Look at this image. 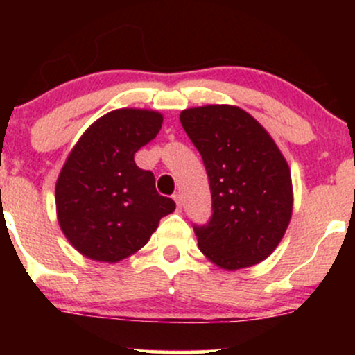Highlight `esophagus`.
<instances>
[{"mask_svg": "<svg viewBox=\"0 0 355 355\" xmlns=\"http://www.w3.org/2000/svg\"><path fill=\"white\" fill-rule=\"evenodd\" d=\"M173 200L177 203V210H182V195L180 193H175L173 195Z\"/></svg>", "mask_w": 355, "mask_h": 355, "instance_id": "1", "label": "esophagus"}]
</instances>
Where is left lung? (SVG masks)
I'll return each instance as SVG.
<instances>
[{"label": "left lung", "instance_id": "obj_1", "mask_svg": "<svg viewBox=\"0 0 355 355\" xmlns=\"http://www.w3.org/2000/svg\"><path fill=\"white\" fill-rule=\"evenodd\" d=\"M209 175L211 217L193 225L198 247L227 270L267 259L292 215L287 162L262 125L242 108L207 105L180 113Z\"/></svg>", "mask_w": 355, "mask_h": 355}]
</instances>
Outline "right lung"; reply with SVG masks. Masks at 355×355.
<instances>
[{
	"instance_id": "add662e5",
	"label": "right lung",
	"mask_w": 355,
	"mask_h": 355,
	"mask_svg": "<svg viewBox=\"0 0 355 355\" xmlns=\"http://www.w3.org/2000/svg\"><path fill=\"white\" fill-rule=\"evenodd\" d=\"M164 116L135 108L113 110L81 135L56 182L63 234L80 254L118 262L148 242L175 202L155 189L135 153L158 135Z\"/></svg>"
}]
</instances>
